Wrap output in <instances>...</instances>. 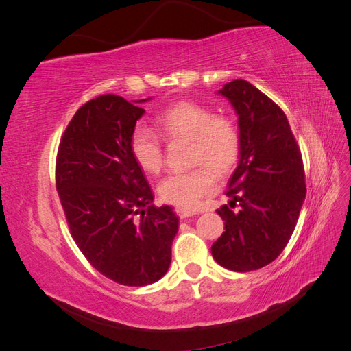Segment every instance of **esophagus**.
I'll return each instance as SVG.
<instances>
[{"instance_id":"obj_1","label":"esophagus","mask_w":351,"mask_h":351,"mask_svg":"<svg viewBox=\"0 0 351 351\" xmlns=\"http://www.w3.org/2000/svg\"><path fill=\"white\" fill-rule=\"evenodd\" d=\"M176 212L180 218H189V217L196 215V210H190L186 208H176Z\"/></svg>"}]
</instances>
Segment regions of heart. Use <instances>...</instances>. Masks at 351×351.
Here are the masks:
<instances>
[{"label":"heart","mask_w":351,"mask_h":351,"mask_svg":"<svg viewBox=\"0 0 351 351\" xmlns=\"http://www.w3.org/2000/svg\"><path fill=\"white\" fill-rule=\"evenodd\" d=\"M155 125L168 141H189L190 164H205L218 173H226L239 156L240 136L236 124L224 115H215L206 105L180 101L159 112ZM130 147L143 171L156 174L162 168V145L152 130L142 125L136 127L130 137ZM205 165L165 176L158 186L159 196L178 208L196 209L202 199L217 187L214 171Z\"/></svg>","instance_id":"1"}]
</instances>
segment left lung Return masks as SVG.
<instances>
[{
  "mask_svg": "<svg viewBox=\"0 0 351 351\" xmlns=\"http://www.w3.org/2000/svg\"><path fill=\"white\" fill-rule=\"evenodd\" d=\"M217 93L237 115L240 151L228 180L230 206L217 209L226 231L210 252L221 267L247 272L267 267L289 243L306 197L303 161L289 120L267 95L243 79Z\"/></svg>",
  "mask_w": 351,
  "mask_h": 351,
  "instance_id": "left-lung-1",
  "label": "left lung"
}]
</instances>
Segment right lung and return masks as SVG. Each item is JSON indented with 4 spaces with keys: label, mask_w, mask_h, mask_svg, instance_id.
Wrapping results in <instances>:
<instances>
[{
    "label": "right lung",
    "mask_w": 351,
    "mask_h": 351,
    "mask_svg": "<svg viewBox=\"0 0 351 351\" xmlns=\"http://www.w3.org/2000/svg\"><path fill=\"white\" fill-rule=\"evenodd\" d=\"M149 99L129 102L108 93L84 104L62 136L56 169L61 205L84 258L130 287L164 277L178 231L173 208L152 205L151 186L130 147L145 114L137 105Z\"/></svg>",
    "instance_id": "1"
}]
</instances>
